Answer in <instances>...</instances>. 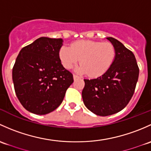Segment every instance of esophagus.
<instances>
[{"instance_id":"1","label":"esophagus","mask_w":151,"mask_h":151,"mask_svg":"<svg viewBox=\"0 0 151 151\" xmlns=\"http://www.w3.org/2000/svg\"><path fill=\"white\" fill-rule=\"evenodd\" d=\"M73 78H74V80H76V79L79 78V76L77 75H73Z\"/></svg>"}]
</instances>
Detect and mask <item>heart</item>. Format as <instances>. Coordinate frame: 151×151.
Listing matches in <instances>:
<instances>
[{"label":"heart","instance_id":"heart-1","mask_svg":"<svg viewBox=\"0 0 151 151\" xmlns=\"http://www.w3.org/2000/svg\"><path fill=\"white\" fill-rule=\"evenodd\" d=\"M116 54L114 46L109 42L88 40L76 41L70 48L63 46L60 50V60L65 68L71 69L81 59V66L77 70L90 77L105 73L113 63Z\"/></svg>","mask_w":151,"mask_h":151}]
</instances>
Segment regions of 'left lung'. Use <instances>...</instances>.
<instances>
[{
	"mask_svg": "<svg viewBox=\"0 0 151 151\" xmlns=\"http://www.w3.org/2000/svg\"><path fill=\"white\" fill-rule=\"evenodd\" d=\"M116 49L111 67L94 79H84L82 98L85 106L94 114L107 116L124 109L134 92L139 68L132 52L118 40L106 38Z\"/></svg>",
	"mask_w": 151,
	"mask_h": 151,
	"instance_id": "left-lung-1",
	"label": "left lung"
}]
</instances>
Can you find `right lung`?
<instances>
[{
  "instance_id": "obj_1",
  "label": "right lung",
  "mask_w": 151,
  "mask_h": 151,
  "mask_svg": "<svg viewBox=\"0 0 151 151\" xmlns=\"http://www.w3.org/2000/svg\"><path fill=\"white\" fill-rule=\"evenodd\" d=\"M62 38L41 37L21 49L12 70L17 97L26 110L45 115L58 108L73 74L63 66Z\"/></svg>"
}]
</instances>
